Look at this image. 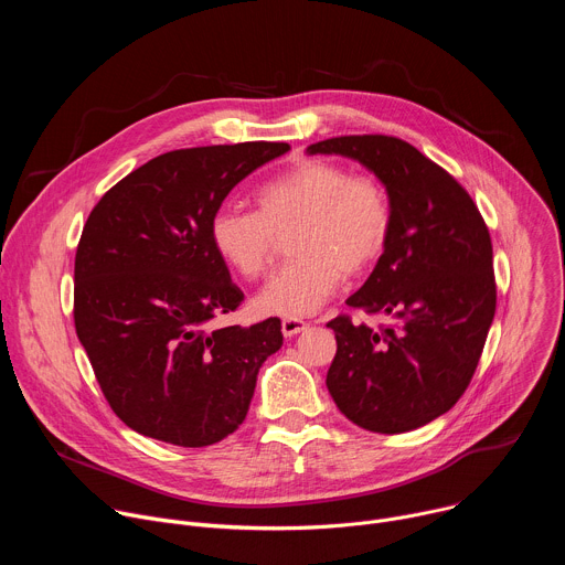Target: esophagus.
<instances>
[{"instance_id":"1","label":"esophagus","mask_w":565,"mask_h":565,"mask_svg":"<svg viewBox=\"0 0 565 565\" xmlns=\"http://www.w3.org/2000/svg\"><path fill=\"white\" fill-rule=\"evenodd\" d=\"M306 327H308V324H306L303 319H299V317H286V319L281 321V333H284L286 338H295V335L301 333Z\"/></svg>"}]
</instances>
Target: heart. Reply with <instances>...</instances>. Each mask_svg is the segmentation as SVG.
<instances>
[{
	"label": "heart",
	"mask_w": 565,
	"mask_h": 565,
	"mask_svg": "<svg viewBox=\"0 0 565 565\" xmlns=\"http://www.w3.org/2000/svg\"><path fill=\"white\" fill-rule=\"evenodd\" d=\"M257 207L223 205L212 214L216 255L241 277H262L290 232L295 255L257 295L264 312L303 317L324 306L344 275L366 273L386 250L393 207L371 174H351L331 160L310 158L257 190Z\"/></svg>",
	"instance_id": "b5f03b06"
}]
</instances>
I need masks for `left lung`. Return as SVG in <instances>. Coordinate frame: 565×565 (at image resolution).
<instances>
[{
	"instance_id": "left-lung-1",
	"label": "left lung",
	"mask_w": 565,
	"mask_h": 565,
	"mask_svg": "<svg viewBox=\"0 0 565 565\" xmlns=\"http://www.w3.org/2000/svg\"><path fill=\"white\" fill-rule=\"evenodd\" d=\"M308 153L358 160L386 188L393 230L371 277L347 303L382 312V329L329 321L338 353L327 375L338 409L375 434L447 414L478 366L494 310L492 238L465 188L414 145L382 134L315 142Z\"/></svg>"
}]
</instances>
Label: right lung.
Here are the masks:
<instances>
[{"mask_svg":"<svg viewBox=\"0 0 565 565\" xmlns=\"http://www.w3.org/2000/svg\"><path fill=\"white\" fill-rule=\"evenodd\" d=\"M288 142L160 153L92 210L75 253L73 319L114 414L134 431L207 447L246 420L281 321L210 331L244 301L210 238L230 190Z\"/></svg>","mask_w":565,"mask_h":565,"instance_id":"obj_1","label":"right lung"}]
</instances>
